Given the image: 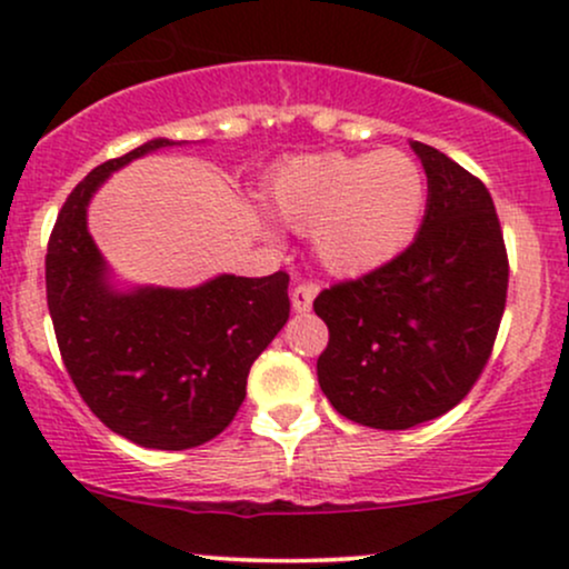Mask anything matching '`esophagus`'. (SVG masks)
Listing matches in <instances>:
<instances>
[{
    "mask_svg": "<svg viewBox=\"0 0 569 569\" xmlns=\"http://www.w3.org/2000/svg\"><path fill=\"white\" fill-rule=\"evenodd\" d=\"M316 297H318V286H316V283L293 286V291H291V307H293V312H299V316H305V312H310L312 299H316Z\"/></svg>",
    "mask_w": 569,
    "mask_h": 569,
    "instance_id": "obj_1",
    "label": "esophagus"
}]
</instances>
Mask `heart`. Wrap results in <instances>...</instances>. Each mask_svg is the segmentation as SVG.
Segmentation results:
<instances>
[{
    "mask_svg": "<svg viewBox=\"0 0 569 569\" xmlns=\"http://www.w3.org/2000/svg\"><path fill=\"white\" fill-rule=\"evenodd\" d=\"M428 179L411 154L323 152L278 168L267 206L283 224L310 232L312 253L337 278H361L390 264L420 232ZM267 240H276L262 227Z\"/></svg>",
    "mask_w": 569,
    "mask_h": 569,
    "instance_id": "1",
    "label": "heart"
}]
</instances>
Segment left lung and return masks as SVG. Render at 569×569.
<instances>
[{
	"instance_id": "obj_1",
	"label": "left lung",
	"mask_w": 569,
	"mask_h": 569,
	"mask_svg": "<svg viewBox=\"0 0 569 569\" xmlns=\"http://www.w3.org/2000/svg\"><path fill=\"white\" fill-rule=\"evenodd\" d=\"M409 147L428 176L415 243L312 302L329 326L318 385L339 415L380 430L436 420L466 398L492 352L508 291L487 187L439 149Z\"/></svg>"
}]
</instances>
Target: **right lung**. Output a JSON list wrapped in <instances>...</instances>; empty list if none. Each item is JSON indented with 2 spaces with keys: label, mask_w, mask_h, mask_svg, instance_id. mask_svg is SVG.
I'll use <instances>...</instances> for the list:
<instances>
[{
  "label": "right lung",
  "mask_w": 569,
  "mask_h": 569,
  "mask_svg": "<svg viewBox=\"0 0 569 569\" xmlns=\"http://www.w3.org/2000/svg\"><path fill=\"white\" fill-rule=\"evenodd\" d=\"M152 139L90 171L63 202L44 257L48 307L71 382L114 433L147 449H192L232 422L248 369L289 321V276H217L192 289L114 283L88 230L98 187L171 149Z\"/></svg>",
  "instance_id": "1"
}]
</instances>
